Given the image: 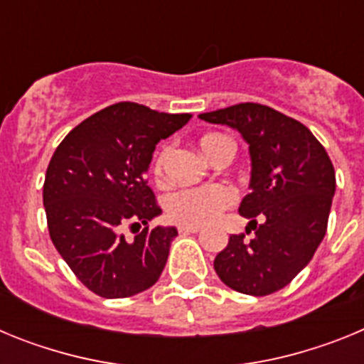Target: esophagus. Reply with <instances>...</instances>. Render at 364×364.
<instances>
[{
  "label": "esophagus",
  "mask_w": 364,
  "mask_h": 364,
  "mask_svg": "<svg viewBox=\"0 0 364 364\" xmlns=\"http://www.w3.org/2000/svg\"><path fill=\"white\" fill-rule=\"evenodd\" d=\"M200 230V226H178L180 233H198Z\"/></svg>",
  "instance_id": "esophagus-1"
}]
</instances>
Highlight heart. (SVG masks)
<instances>
[{
    "mask_svg": "<svg viewBox=\"0 0 364 364\" xmlns=\"http://www.w3.org/2000/svg\"><path fill=\"white\" fill-rule=\"evenodd\" d=\"M200 147L210 160H217L222 153H233V144L220 133H208L200 138ZM169 149H164L154 162V180L166 184V164ZM235 202V195L230 188L220 184L188 188L173 193L167 198V217L180 226H205L217 220Z\"/></svg>",
    "mask_w": 364,
    "mask_h": 364,
    "instance_id": "1",
    "label": "heart"
}]
</instances>
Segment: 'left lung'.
I'll return each instance as SVG.
<instances>
[{"instance_id": "8db88e82", "label": "left lung", "mask_w": 364, "mask_h": 364, "mask_svg": "<svg viewBox=\"0 0 364 364\" xmlns=\"http://www.w3.org/2000/svg\"><path fill=\"white\" fill-rule=\"evenodd\" d=\"M198 117L239 131L252 156V193L239 208L250 226L231 235L215 257V272L240 294H275L294 281L324 239L336 193L332 160L306 125L268 105L246 102Z\"/></svg>"}]
</instances>
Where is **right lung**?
I'll return each mask as SVG.
<instances>
[{
  "label": "right lung",
  "mask_w": 364,
  "mask_h": 364,
  "mask_svg": "<svg viewBox=\"0 0 364 364\" xmlns=\"http://www.w3.org/2000/svg\"><path fill=\"white\" fill-rule=\"evenodd\" d=\"M189 120L120 102L76 125L54 151L43 184L50 240L92 294L131 297L159 281L176 230H149L162 210L146 171L156 144ZM125 225L144 230L127 241Z\"/></svg>",
  "instance_id": "add662e5"
}]
</instances>
